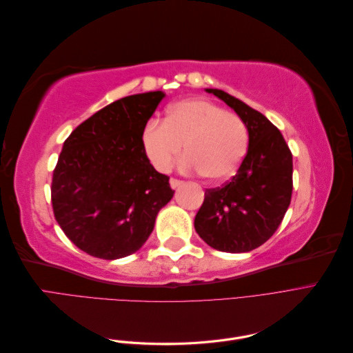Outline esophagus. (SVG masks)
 <instances>
[{
  "mask_svg": "<svg viewBox=\"0 0 353 353\" xmlns=\"http://www.w3.org/2000/svg\"><path fill=\"white\" fill-rule=\"evenodd\" d=\"M169 183H170V187H172V188L175 190V188H178L181 184H183V181H179V179H176V178H170Z\"/></svg>",
  "mask_w": 353,
  "mask_h": 353,
  "instance_id": "esophagus-1",
  "label": "esophagus"
}]
</instances>
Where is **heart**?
Segmentation results:
<instances>
[{
    "mask_svg": "<svg viewBox=\"0 0 353 353\" xmlns=\"http://www.w3.org/2000/svg\"><path fill=\"white\" fill-rule=\"evenodd\" d=\"M185 170H197L208 181L228 179L237 172L249 148V130L241 117L203 99L178 101L165 122L150 121L143 145L153 166L166 172L183 154Z\"/></svg>",
    "mask_w": 353,
    "mask_h": 353,
    "instance_id": "b5f03b06",
    "label": "heart"
}]
</instances>
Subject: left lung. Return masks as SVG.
Instances as JSON below:
<instances>
[{
    "mask_svg": "<svg viewBox=\"0 0 353 353\" xmlns=\"http://www.w3.org/2000/svg\"><path fill=\"white\" fill-rule=\"evenodd\" d=\"M234 109L249 130V148L225 184L209 188L194 228L210 248L241 253L259 248L280 227L293 193V156L279 128L221 90H206Z\"/></svg>",
    "mask_w": 353,
    "mask_h": 353,
    "instance_id": "1",
    "label": "left lung"
}]
</instances>
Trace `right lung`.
I'll use <instances>...</instances> for the list:
<instances>
[{
    "label": "right lung",
    "instance_id": "1",
    "mask_svg": "<svg viewBox=\"0 0 353 353\" xmlns=\"http://www.w3.org/2000/svg\"><path fill=\"white\" fill-rule=\"evenodd\" d=\"M165 94H135L94 113L66 138L51 181L54 218L94 258L141 249L175 191L148 160L143 132Z\"/></svg>",
    "mask_w": 353,
    "mask_h": 353
}]
</instances>
